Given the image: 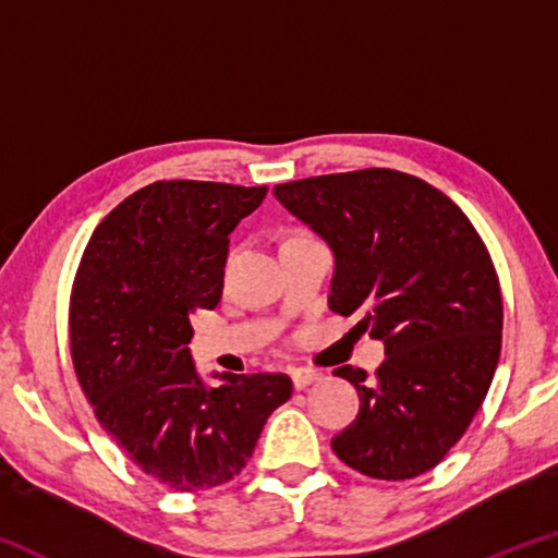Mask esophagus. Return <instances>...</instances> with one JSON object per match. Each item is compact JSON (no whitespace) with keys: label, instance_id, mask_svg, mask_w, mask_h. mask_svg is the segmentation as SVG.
<instances>
[{"label":"esophagus","instance_id":"obj_1","mask_svg":"<svg viewBox=\"0 0 558 558\" xmlns=\"http://www.w3.org/2000/svg\"><path fill=\"white\" fill-rule=\"evenodd\" d=\"M319 379H323V374L315 369H292V384H295V389H305V386Z\"/></svg>","mask_w":558,"mask_h":558}]
</instances>
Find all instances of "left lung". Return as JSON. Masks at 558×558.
I'll return each instance as SVG.
<instances>
[{"label":"left lung","mask_w":558,"mask_h":558,"mask_svg":"<svg viewBox=\"0 0 558 558\" xmlns=\"http://www.w3.org/2000/svg\"><path fill=\"white\" fill-rule=\"evenodd\" d=\"M278 202L335 251L329 310L381 339L374 379L339 366L359 415L337 458L374 480L438 465L483 405L502 349V292L487 245L456 202L418 177L372 167L278 184Z\"/></svg>","instance_id":"8db88e82"}]
</instances>
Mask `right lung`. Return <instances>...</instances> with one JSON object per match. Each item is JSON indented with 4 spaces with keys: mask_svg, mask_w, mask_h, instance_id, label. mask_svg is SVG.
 <instances>
[{
    "mask_svg": "<svg viewBox=\"0 0 558 558\" xmlns=\"http://www.w3.org/2000/svg\"><path fill=\"white\" fill-rule=\"evenodd\" d=\"M268 186L172 179L140 189L93 231L69 310L73 369L118 448L174 493L229 483L268 415L292 396L286 374H214L189 354L192 315L221 300L229 233Z\"/></svg>",
    "mask_w": 558,
    "mask_h": 558,
    "instance_id": "right-lung-1",
    "label": "right lung"
}]
</instances>
